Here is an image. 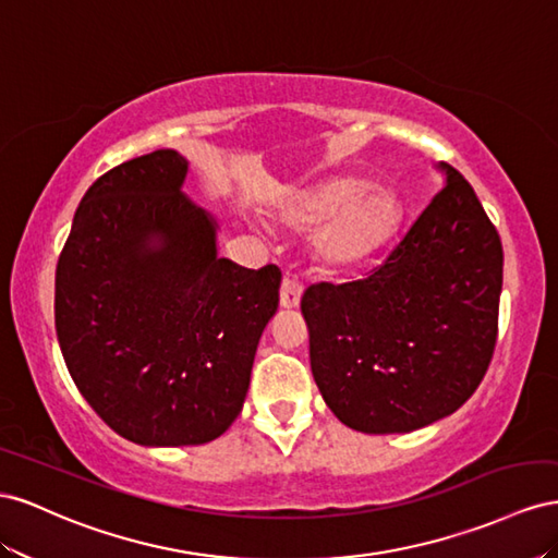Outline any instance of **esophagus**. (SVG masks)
Here are the masks:
<instances>
[{
    "label": "esophagus",
    "mask_w": 558,
    "mask_h": 558,
    "mask_svg": "<svg viewBox=\"0 0 558 558\" xmlns=\"http://www.w3.org/2000/svg\"><path fill=\"white\" fill-rule=\"evenodd\" d=\"M301 292H304V284H301L299 278L294 276H284L282 284H280V306L282 308H296Z\"/></svg>",
    "instance_id": "esophagus-1"
}]
</instances>
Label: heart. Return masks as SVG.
<instances>
[{"label":"heart","instance_id":"heart-1","mask_svg":"<svg viewBox=\"0 0 558 558\" xmlns=\"http://www.w3.org/2000/svg\"><path fill=\"white\" fill-rule=\"evenodd\" d=\"M400 217V201L392 191L355 178L311 189L288 208L294 227H320L313 235L315 257L333 268L360 266L376 257L397 231Z\"/></svg>","mask_w":558,"mask_h":558}]
</instances>
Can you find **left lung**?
Segmentation results:
<instances>
[{
	"label": "left lung",
	"mask_w": 558,
	"mask_h": 558,
	"mask_svg": "<svg viewBox=\"0 0 558 558\" xmlns=\"http://www.w3.org/2000/svg\"><path fill=\"white\" fill-rule=\"evenodd\" d=\"M444 184L384 264L301 296L327 407L367 435L411 433L480 388L498 339L502 243L470 182Z\"/></svg>",
	"instance_id": "8db88e82"
}]
</instances>
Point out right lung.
Instances as JSON below:
<instances>
[{
  "label": "right lung",
  "mask_w": 558,
  "mask_h": 558,
  "mask_svg": "<svg viewBox=\"0 0 558 558\" xmlns=\"http://www.w3.org/2000/svg\"><path fill=\"white\" fill-rule=\"evenodd\" d=\"M184 174L174 149L107 170L78 203L56 266V331L74 386L145 447L227 433L280 301L278 266L217 257L213 219L180 191Z\"/></svg>",
  "instance_id": "right-lung-1"
}]
</instances>
